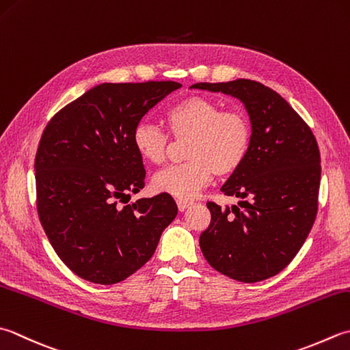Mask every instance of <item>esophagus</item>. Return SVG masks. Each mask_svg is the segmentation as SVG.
Segmentation results:
<instances>
[{"mask_svg":"<svg viewBox=\"0 0 350 350\" xmlns=\"http://www.w3.org/2000/svg\"><path fill=\"white\" fill-rule=\"evenodd\" d=\"M191 204H193V202H189V200H182V198H179V200H177V208H179L180 212H183L185 209L189 208Z\"/></svg>","mask_w":350,"mask_h":350,"instance_id":"1","label":"esophagus"}]
</instances>
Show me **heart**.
<instances>
[{
    "instance_id": "1",
    "label": "heart",
    "mask_w": 350,
    "mask_h": 350,
    "mask_svg": "<svg viewBox=\"0 0 350 350\" xmlns=\"http://www.w3.org/2000/svg\"><path fill=\"white\" fill-rule=\"evenodd\" d=\"M168 132L185 141L187 162L157 173L153 188L177 198H193L212 180L214 174L228 177L243 167L252 147L253 129L241 109H221L215 100L188 95L165 112ZM170 135L150 122L133 127L132 144L136 153L152 165H162L171 150Z\"/></svg>"
}]
</instances>
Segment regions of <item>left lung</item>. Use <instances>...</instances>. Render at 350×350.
<instances>
[{
  "mask_svg": "<svg viewBox=\"0 0 350 350\" xmlns=\"http://www.w3.org/2000/svg\"><path fill=\"white\" fill-rule=\"evenodd\" d=\"M191 88L237 97L247 109L253 139L247 159L221 191L241 202H208L211 223L200 235L203 256L221 275L252 284L282 271L316 221L320 152L310 126L280 95L238 79Z\"/></svg>",
  "mask_w": 350,
  "mask_h": 350,
  "instance_id": "8db88e82",
  "label": "left lung"
}]
</instances>
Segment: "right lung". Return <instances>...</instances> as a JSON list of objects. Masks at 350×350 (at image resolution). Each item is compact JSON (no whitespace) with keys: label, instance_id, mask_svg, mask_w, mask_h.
<instances>
[{"label":"right lung","instance_id":"add662e5","mask_svg":"<svg viewBox=\"0 0 350 350\" xmlns=\"http://www.w3.org/2000/svg\"><path fill=\"white\" fill-rule=\"evenodd\" d=\"M177 81L101 83L62 107L40 136L34 177L39 221L79 278L124 280L146 264L177 206L170 194L139 198L146 180L133 127Z\"/></svg>","mask_w":350,"mask_h":350}]
</instances>
